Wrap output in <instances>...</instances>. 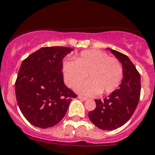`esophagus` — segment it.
<instances>
[{
  "label": "esophagus",
  "mask_w": 155,
  "mask_h": 155,
  "mask_svg": "<svg viewBox=\"0 0 155 155\" xmlns=\"http://www.w3.org/2000/svg\"><path fill=\"white\" fill-rule=\"evenodd\" d=\"M78 98L80 99H82V100H87V98L84 97V96H82V95H79V96H78Z\"/></svg>",
  "instance_id": "obj_1"
}]
</instances>
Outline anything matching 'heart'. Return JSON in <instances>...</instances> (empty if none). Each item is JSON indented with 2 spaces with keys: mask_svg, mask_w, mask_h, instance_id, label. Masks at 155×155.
I'll list each match as a JSON object with an SVG mask.
<instances>
[{
  "mask_svg": "<svg viewBox=\"0 0 155 155\" xmlns=\"http://www.w3.org/2000/svg\"><path fill=\"white\" fill-rule=\"evenodd\" d=\"M65 84L75 87L86 78L88 80L76 87L85 95L110 94L118 88L123 80V66L116 58L99 50H85L74 61H65L63 64Z\"/></svg>",
  "mask_w": 155,
  "mask_h": 155,
  "instance_id": "obj_1",
  "label": "heart"
}]
</instances>
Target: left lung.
Listing matches in <instances>:
<instances>
[{"instance_id": "left-lung-1", "label": "left lung", "mask_w": 155, "mask_h": 155, "mask_svg": "<svg viewBox=\"0 0 155 155\" xmlns=\"http://www.w3.org/2000/svg\"><path fill=\"white\" fill-rule=\"evenodd\" d=\"M123 64L119 87L104 99H95L96 107L88 113L91 122L99 129L113 130L124 125L136 109L141 92L140 74L127 56L109 48Z\"/></svg>"}]
</instances>
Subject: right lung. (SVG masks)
<instances>
[{"mask_svg":"<svg viewBox=\"0 0 155 155\" xmlns=\"http://www.w3.org/2000/svg\"><path fill=\"white\" fill-rule=\"evenodd\" d=\"M71 51L60 46L44 47L21 64L15 82L19 108L31 124L51 127L66 114L72 98L77 95L64 83L63 58Z\"/></svg>","mask_w":155,"mask_h":155,"instance_id":"obj_1","label":"right lung"}]
</instances>
